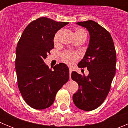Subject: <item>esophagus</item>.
I'll return each instance as SVG.
<instances>
[{
	"mask_svg": "<svg viewBox=\"0 0 128 128\" xmlns=\"http://www.w3.org/2000/svg\"><path fill=\"white\" fill-rule=\"evenodd\" d=\"M72 69L71 68H69V73H70V78L71 77V74H72Z\"/></svg>",
	"mask_w": 128,
	"mask_h": 128,
	"instance_id": "34e87169",
	"label": "esophagus"
}]
</instances>
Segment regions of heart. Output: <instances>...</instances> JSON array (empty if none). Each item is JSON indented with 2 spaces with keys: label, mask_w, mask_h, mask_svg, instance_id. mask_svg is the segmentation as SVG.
I'll return each mask as SVG.
<instances>
[{
  "label": "heart",
  "mask_w": 128,
  "mask_h": 128,
  "mask_svg": "<svg viewBox=\"0 0 128 128\" xmlns=\"http://www.w3.org/2000/svg\"><path fill=\"white\" fill-rule=\"evenodd\" d=\"M75 34L76 37L82 36V35H84V36H86V31L82 29H78V30H76ZM60 35V31H58L54 35V39H53L54 44H56L58 43ZM78 58H79V54L77 52H72L68 51V50H66V51L63 52L62 54V60L68 65L74 64Z\"/></svg>",
  "instance_id": "1"
}]
</instances>
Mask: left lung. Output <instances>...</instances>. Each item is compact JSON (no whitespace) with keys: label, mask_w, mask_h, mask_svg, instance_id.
Segmentation results:
<instances>
[{"label":"left lung","mask_w":128,"mask_h":128,"mask_svg":"<svg viewBox=\"0 0 128 128\" xmlns=\"http://www.w3.org/2000/svg\"><path fill=\"white\" fill-rule=\"evenodd\" d=\"M86 28L90 42L78 67H86L88 75L72 72V80L79 89L73 95V101L78 108L92 111L98 108L106 98L115 74L117 56L114 41L108 30L93 20L77 22Z\"/></svg>","instance_id":"obj_1"}]
</instances>
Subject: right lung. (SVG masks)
<instances>
[{
    "mask_svg": "<svg viewBox=\"0 0 128 128\" xmlns=\"http://www.w3.org/2000/svg\"><path fill=\"white\" fill-rule=\"evenodd\" d=\"M68 24L38 18L26 27L18 42L15 60L18 86L26 103L34 109L51 106L58 91L69 80V69L65 63L57 64L52 70L44 62L54 48L56 32Z\"/></svg>",
    "mask_w": 128,
    "mask_h": 128,
    "instance_id": "right-lung-1",
    "label": "right lung"
}]
</instances>
